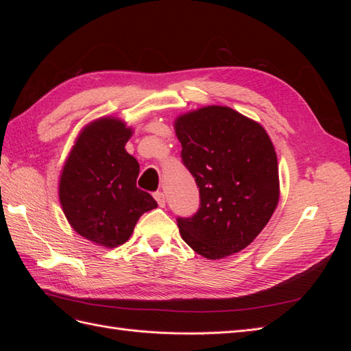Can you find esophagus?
<instances>
[{"mask_svg": "<svg viewBox=\"0 0 351 351\" xmlns=\"http://www.w3.org/2000/svg\"><path fill=\"white\" fill-rule=\"evenodd\" d=\"M154 197H155L156 204H158L159 206H161V208L165 206V195H164L162 192H156V193L154 195Z\"/></svg>", "mask_w": 351, "mask_h": 351, "instance_id": "esophagus-1", "label": "esophagus"}]
</instances>
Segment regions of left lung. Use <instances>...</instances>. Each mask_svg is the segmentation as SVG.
<instances>
[{"mask_svg": "<svg viewBox=\"0 0 351 351\" xmlns=\"http://www.w3.org/2000/svg\"><path fill=\"white\" fill-rule=\"evenodd\" d=\"M174 130L200 193L196 214L177 219L182 239L212 261L247 247L280 199L277 154L267 130L222 105L178 115Z\"/></svg>", "mask_w": 351, "mask_h": 351, "instance_id": "8db88e82", "label": "left lung"}]
</instances>
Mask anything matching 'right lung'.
Wrapping results in <instances>:
<instances>
[{"label":"right lung","instance_id":"add662e5","mask_svg":"<svg viewBox=\"0 0 351 351\" xmlns=\"http://www.w3.org/2000/svg\"><path fill=\"white\" fill-rule=\"evenodd\" d=\"M133 129L117 117H101L76 137L62 165L58 196L79 236L114 249L133 234L136 222L155 209V199L136 186L139 162L125 151Z\"/></svg>","mask_w":351,"mask_h":351}]
</instances>
